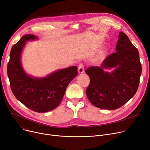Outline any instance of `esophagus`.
<instances>
[{
    "label": "esophagus",
    "instance_id": "obj_1",
    "mask_svg": "<svg viewBox=\"0 0 150 150\" xmlns=\"http://www.w3.org/2000/svg\"><path fill=\"white\" fill-rule=\"evenodd\" d=\"M84 69H85V66L83 64H80L78 65V72L79 73H83L84 71Z\"/></svg>",
    "mask_w": 150,
    "mask_h": 150
}]
</instances>
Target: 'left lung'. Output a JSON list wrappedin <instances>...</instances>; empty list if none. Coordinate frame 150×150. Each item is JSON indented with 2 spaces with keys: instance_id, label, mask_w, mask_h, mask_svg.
<instances>
[{
  "instance_id": "8db88e82",
  "label": "left lung",
  "mask_w": 150,
  "mask_h": 150,
  "mask_svg": "<svg viewBox=\"0 0 150 150\" xmlns=\"http://www.w3.org/2000/svg\"><path fill=\"white\" fill-rule=\"evenodd\" d=\"M116 51L105 58L100 67L85 70L90 79L87 98L101 109L121 107L134 96L139 86L142 73L139 53L124 33H119ZM111 68L114 69L111 72L106 71Z\"/></svg>"
}]
</instances>
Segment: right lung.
I'll list each match as a JSON object with an SVG mask.
<instances>
[{
    "instance_id": "1",
    "label": "right lung",
    "mask_w": 150,
    "mask_h": 150,
    "mask_svg": "<svg viewBox=\"0 0 150 150\" xmlns=\"http://www.w3.org/2000/svg\"><path fill=\"white\" fill-rule=\"evenodd\" d=\"M34 40H38L36 36L26 34L13 46L7 73L16 99L34 111L45 112L59 106L67 86L77 75V68L73 66L58 69L43 77L28 75L22 67L21 54L26 42Z\"/></svg>"
}]
</instances>
